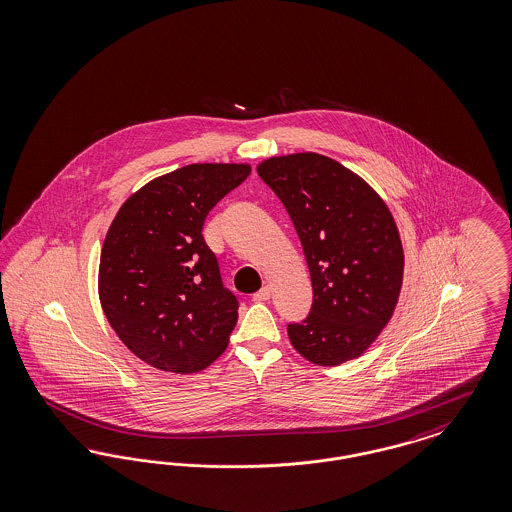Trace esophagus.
Listing matches in <instances>:
<instances>
[{
	"label": "esophagus",
	"instance_id": "34e87169",
	"mask_svg": "<svg viewBox=\"0 0 512 512\" xmlns=\"http://www.w3.org/2000/svg\"><path fill=\"white\" fill-rule=\"evenodd\" d=\"M269 298H271V287H267V285L254 294L256 302H266Z\"/></svg>",
	"mask_w": 512,
	"mask_h": 512
}]
</instances>
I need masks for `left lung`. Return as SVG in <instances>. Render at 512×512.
<instances>
[{"instance_id": "obj_1", "label": "left lung", "mask_w": 512, "mask_h": 512, "mask_svg": "<svg viewBox=\"0 0 512 512\" xmlns=\"http://www.w3.org/2000/svg\"><path fill=\"white\" fill-rule=\"evenodd\" d=\"M256 170L285 204L312 275V312L289 325L290 344L321 367L363 356L392 319L403 285V246L388 204L329 156H271Z\"/></svg>"}]
</instances>
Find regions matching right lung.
<instances>
[{
	"instance_id": "obj_1",
	"label": "right lung",
	"mask_w": 512,
	"mask_h": 512,
	"mask_svg": "<svg viewBox=\"0 0 512 512\" xmlns=\"http://www.w3.org/2000/svg\"><path fill=\"white\" fill-rule=\"evenodd\" d=\"M250 164H189L151 179L120 206L101 248L99 300L126 348L168 373H199L222 356L239 302L223 289L202 239L208 212Z\"/></svg>"
}]
</instances>
